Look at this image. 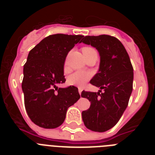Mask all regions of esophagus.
I'll use <instances>...</instances> for the list:
<instances>
[{
	"instance_id": "esophagus-1",
	"label": "esophagus",
	"mask_w": 155,
	"mask_h": 155,
	"mask_svg": "<svg viewBox=\"0 0 155 155\" xmlns=\"http://www.w3.org/2000/svg\"><path fill=\"white\" fill-rule=\"evenodd\" d=\"M81 91H82V89H81V88H80V87H79V88H78V92H79V94H81Z\"/></svg>"
}]
</instances>
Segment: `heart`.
<instances>
[{"label": "heart", "instance_id": "heart-1", "mask_svg": "<svg viewBox=\"0 0 155 155\" xmlns=\"http://www.w3.org/2000/svg\"><path fill=\"white\" fill-rule=\"evenodd\" d=\"M89 50H94V49L92 47H90V46H85V47L82 48V52L89 51ZM91 78V74L88 71H78L68 77V83L71 85L82 87L86 82L90 80Z\"/></svg>", "mask_w": 155, "mask_h": 155}]
</instances>
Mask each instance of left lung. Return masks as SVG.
<instances>
[{
    "label": "left lung",
    "mask_w": 155,
    "mask_h": 155,
    "mask_svg": "<svg viewBox=\"0 0 155 155\" xmlns=\"http://www.w3.org/2000/svg\"><path fill=\"white\" fill-rule=\"evenodd\" d=\"M82 42L95 47L99 53V70L90 83L104 91H82L81 97L91 102L89 109L82 112V120L87 129L105 132L118 123L128 105L134 68L125 47L116 37L87 35Z\"/></svg>",
    "instance_id": "obj_1"
}]
</instances>
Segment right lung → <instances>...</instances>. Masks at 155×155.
<instances>
[{
    "instance_id": "1",
    "label": "right lung",
    "mask_w": 155,
    "mask_h": 155,
    "mask_svg": "<svg viewBox=\"0 0 155 155\" xmlns=\"http://www.w3.org/2000/svg\"><path fill=\"white\" fill-rule=\"evenodd\" d=\"M84 35L54 34L30 50L23 68L21 87L25 109L35 125L46 129L60 127L68 109L80 98L78 87H57L66 81L64 66L70 50Z\"/></svg>"
}]
</instances>
